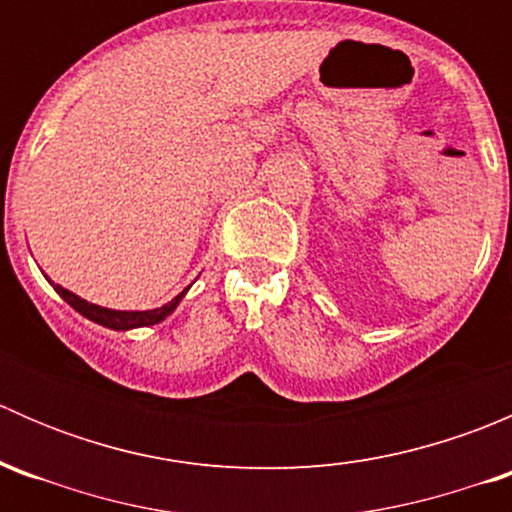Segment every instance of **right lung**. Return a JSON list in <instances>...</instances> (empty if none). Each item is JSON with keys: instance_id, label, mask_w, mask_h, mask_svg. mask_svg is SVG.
<instances>
[{"instance_id": "1", "label": "right lung", "mask_w": 512, "mask_h": 512, "mask_svg": "<svg viewBox=\"0 0 512 512\" xmlns=\"http://www.w3.org/2000/svg\"><path fill=\"white\" fill-rule=\"evenodd\" d=\"M54 289L71 304V307L76 309V312L84 314L86 319L101 324V327L118 329V332H126V329H136V327H151V324L163 322V319L178 307L180 299L185 297V292H188V287H185L183 292H180L175 299H170L168 304H163V307L158 309H148V312H118V309H106V307H98V304L86 302V299L76 297L74 292H69V289H64L61 285H54Z\"/></svg>"}]
</instances>
